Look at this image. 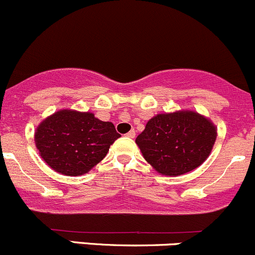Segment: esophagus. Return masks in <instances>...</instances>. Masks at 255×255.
I'll return each instance as SVG.
<instances>
[{
    "mask_svg": "<svg viewBox=\"0 0 255 255\" xmlns=\"http://www.w3.org/2000/svg\"><path fill=\"white\" fill-rule=\"evenodd\" d=\"M135 135H136V132H135V130H133V128H132V130L128 131V132L127 133L128 137H130V138H133V137H135Z\"/></svg>",
    "mask_w": 255,
    "mask_h": 255,
    "instance_id": "34e87169",
    "label": "esophagus"
}]
</instances>
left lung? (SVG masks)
Wrapping results in <instances>:
<instances>
[{
    "mask_svg": "<svg viewBox=\"0 0 255 255\" xmlns=\"http://www.w3.org/2000/svg\"><path fill=\"white\" fill-rule=\"evenodd\" d=\"M216 127L199 113L157 114L136 137L142 156L163 175L185 174L203 164L216 141Z\"/></svg>",
    "mask_w": 255,
    "mask_h": 255,
    "instance_id": "left-lung-1",
    "label": "left lung"
}]
</instances>
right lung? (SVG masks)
Returning a JSON list of instances; mask_svg holds the SVG:
<instances>
[{
	"label": "right lung",
	"mask_w": 255,
	"mask_h": 255,
	"mask_svg": "<svg viewBox=\"0 0 255 255\" xmlns=\"http://www.w3.org/2000/svg\"><path fill=\"white\" fill-rule=\"evenodd\" d=\"M120 133L113 123L93 113L62 109L36 128V148L50 168L65 175H82L98 164Z\"/></svg>",
	"instance_id": "obj_1"
}]
</instances>
